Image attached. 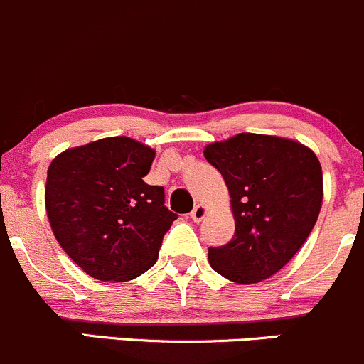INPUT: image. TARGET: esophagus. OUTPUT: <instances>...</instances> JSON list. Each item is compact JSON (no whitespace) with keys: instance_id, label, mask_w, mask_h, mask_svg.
<instances>
[{"instance_id":"1","label":"esophagus","mask_w":364,"mask_h":364,"mask_svg":"<svg viewBox=\"0 0 364 364\" xmlns=\"http://www.w3.org/2000/svg\"><path fill=\"white\" fill-rule=\"evenodd\" d=\"M205 215H207V207L201 203H198L196 207L193 208V212H191V219H193L194 223H200Z\"/></svg>"}]
</instances>
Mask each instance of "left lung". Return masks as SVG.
<instances>
[{
  "instance_id": "1",
  "label": "left lung",
  "mask_w": 364,
  "mask_h": 364,
  "mask_svg": "<svg viewBox=\"0 0 364 364\" xmlns=\"http://www.w3.org/2000/svg\"><path fill=\"white\" fill-rule=\"evenodd\" d=\"M231 196L235 235L210 247L224 279L254 284L275 275L301 249L322 205V170L312 149L291 138L240 133L205 147Z\"/></svg>"
}]
</instances>
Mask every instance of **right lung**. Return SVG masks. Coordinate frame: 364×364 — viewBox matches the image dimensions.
<instances>
[{
	"label": "right lung",
	"instance_id": "add662e5",
	"mask_svg": "<svg viewBox=\"0 0 364 364\" xmlns=\"http://www.w3.org/2000/svg\"><path fill=\"white\" fill-rule=\"evenodd\" d=\"M154 149L110 136L52 159L45 208L59 245L87 275L126 282L156 264L163 237L177 219L164 189L144 177Z\"/></svg>",
	"mask_w": 364,
	"mask_h": 364
}]
</instances>
